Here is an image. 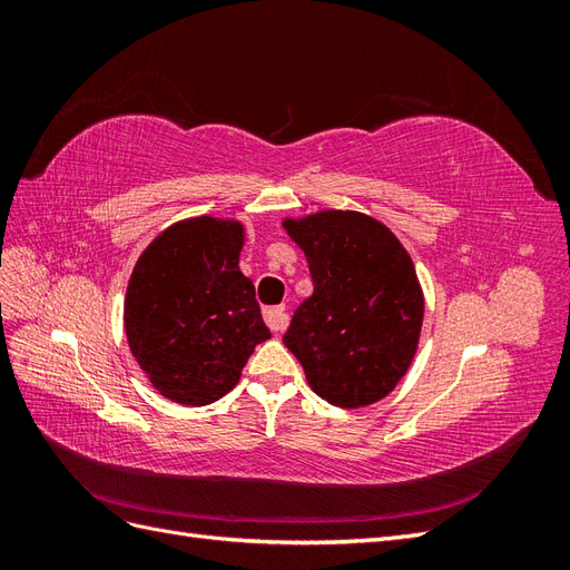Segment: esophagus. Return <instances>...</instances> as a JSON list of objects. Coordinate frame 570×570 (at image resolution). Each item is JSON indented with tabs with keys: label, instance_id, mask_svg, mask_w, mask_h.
<instances>
[{
	"label": "esophagus",
	"instance_id": "obj_1",
	"mask_svg": "<svg viewBox=\"0 0 570 570\" xmlns=\"http://www.w3.org/2000/svg\"><path fill=\"white\" fill-rule=\"evenodd\" d=\"M264 318H266V325L271 327L273 333L285 331V325H287L285 306H268V308H264Z\"/></svg>",
	"mask_w": 570,
	"mask_h": 570
}]
</instances>
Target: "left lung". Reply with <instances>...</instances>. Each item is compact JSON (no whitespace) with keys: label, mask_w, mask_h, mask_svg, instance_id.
Listing matches in <instances>:
<instances>
[{"label":"left lung","mask_w":570,"mask_h":570,"mask_svg":"<svg viewBox=\"0 0 570 570\" xmlns=\"http://www.w3.org/2000/svg\"><path fill=\"white\" fill-rule=\"evenodd\" d=\"M314 295L292 314L285 347L325 402L358 409L402 381L421 335L423 292L411 256L383 223L356 212L285 220Z\"/></svg>","instance_id":"obj_1"}]
</instances>
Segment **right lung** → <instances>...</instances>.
Segmentation results:
<instances>
[{
    "label": "right lung",
    "mask_w": 570,
    "mask_h": 570,
    "mask_svg": "<svg viewBox=\"0 0 570 570\" xmlns=\"http://www.w3.org/2000/svg\"><path fill=\"white\" fill-rule=\"evenodd\" d=\"M243 226L183 220L145 249L128 283L126 335L164 396L204 406L230 392L271 337L254 283L237 266Z\"/></svg>",
    "instance_id": "right-lung-1"
}]
</instances>
